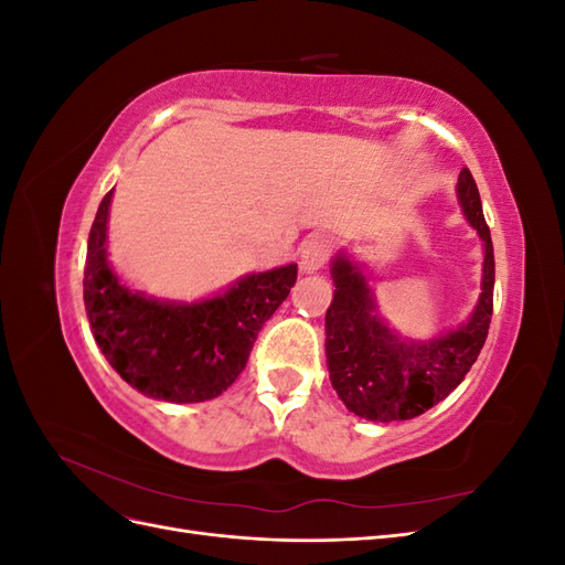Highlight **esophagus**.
<instances>
[{
    "instance_id": "esophagus-1",
    "label": "esophagus",
    "mask_w": 565,
    "mask_h": 565,
    "mask_svg": "<svg viewBox=\"0 0 565 565\" xmlns=\"http://www.w3.org/2000/svg\"><path fill=\"white\" fill-rule=\"evenodd\" d=\"M332 254V241L324 235H311L309 241L303 243L301 247V262L299 268L301 273H316L320 270L324 264H328Z\"/></svg>"
}]
</instances>
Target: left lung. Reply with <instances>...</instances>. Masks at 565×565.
Returning <instances> with one entry per match:
<instances>
[{
	"label": "left lung",
	"instance_id": "1",
	"mask_svg": "<svg viewBox=\"0 0 565 565\" xmlns=\"http://www.w3.org/2000/svg\"><path fill=\"white\" fill-rule=\"evenodd\" d=\"M457 200L483 241L481 297L459 328L429 341H405L377 316L372 287L361 264L339 252L332 259L334 299L324 313V355L337 396L370 422L413 419L448 398L481 353L494 289V254L481 195L469 169L457 179Z\"/></svg>",
	"mask_w": 565,
	"mask_h": 565
}]
</instances>
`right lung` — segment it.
<instances>
[{
  "label": "right lung",
  "instance_id": "add662e5",
  "mask_svg": "<svg viewBox=\"0 0 565 565\" xmlns=\"http://www.w3.org/2000/svg\"><path fill=\"white\" fill-rule=\"evenodd\" d=\"M110 200L113 191L98 204L84 266V306L98 349L148 398H216L245 370L256 334L295 287L297 264L249 273L224 295L193 303L146 297L119 282L108 264Z\"/></svg>",
  "mask_w": 565,
  "mask_h": 565
}]
</instances>
